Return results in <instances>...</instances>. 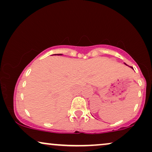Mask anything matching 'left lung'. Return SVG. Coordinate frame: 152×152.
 Masks as SVG:
<instances>
[{
    "label": "left lung",
    "mask_w": 152,
    "mask_h": 152,
    "mask_svg": "<svg viewBox=\"0 0 152 152\" xmlns=\"http://www.w3.org/2000/svg\"><path fill=\"white\" fill-rule=\"evenodd\" d=\"M125 64V65H126V64ZM126 66H127V65H126Z\"/></svg>",
    "instance_id": "left-lung-1"
}]
</instances>
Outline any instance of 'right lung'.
Masks as SVG:
<instances>
[{
    "label": "right lung",
    "instance_id": "1",
    "mask_svg": "<svg viewBox=\"0 0 152 152\" xmlns=\"http://www.w3.org/2000/svg\"><path fill=\"white\" fill-rule=\"evenodd\" d=\"M55 55H61V54H57H57H55Z\"/></svg>",
    "mask_w": 152,
    "mask_h": 152
}]
</instances>
